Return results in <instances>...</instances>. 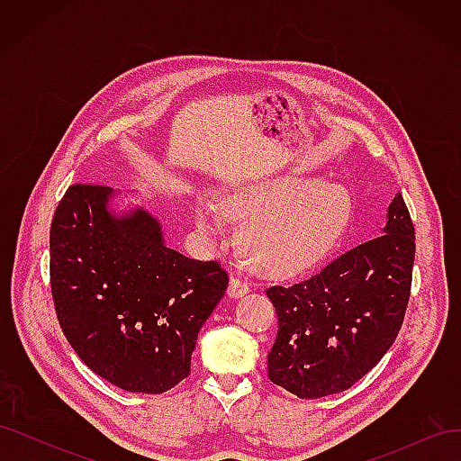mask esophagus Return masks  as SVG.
Masks as SVG:
<instances>
[{"label":"esophagus","instance_id":"obj_1","mask_svg":"<svg viewBox=\"0 0 461 461\" xmlns=\"http://www.w3.org/2000/svg\"><path fill=\"white\" fill-rule=\"evenodd\" d=\"M248 290H249L248 283L240 281V278H230V285H229L227 294H229V298H232V300H239V298H242V296L248 294Z\"/></svg>","mask_w":461,"mask_h":461}]
</instances>
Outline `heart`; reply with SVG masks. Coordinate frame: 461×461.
Listing matches in <instances>:
<instances>
[{
  "label": "heart",
  "instance_id": "1",
  "mask_svg": "<svg viewBox=\"0 0 461 461\" xmlns=\"http://www.w3.org/2000/svg\"><path fill=\"white\" fill-rule=\"evenodd\" d=\"M242 221L240 244L254 267L273 276L315 269L339 246L354 215L352 192L334 180L290 175L263 176L230 188L221 207L198 198L194 221L207 240L219 242L222 214Z\"/></svg>",
  "mask_w": 461,
  "mask_h": 461
}]
</instances>
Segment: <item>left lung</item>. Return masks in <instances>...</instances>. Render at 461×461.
Returning <instances> with one entry per match:
<instances>
[{"label": "left lung", "mask_w": 461, "mask_h": 461, "mask_svg": "<svg viewBox=\"0 0 461 461\" xmlns=\"http://www.w3.org/2000/svg\"><path fill=\"white\" fill-rule=\"evenodd\" d=\"M415 230L398 192L381 236L294 286H271L278 315L269 379L298 398H323L359 381L394 344L410 300Z\"/></svg>", "instance_id": "left-lung-1"}]
</instances>
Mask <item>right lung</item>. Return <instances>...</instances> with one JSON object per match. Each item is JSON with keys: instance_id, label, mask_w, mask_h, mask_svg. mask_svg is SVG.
Segmentation results:
<instances>
[{"instance_id": "1", "label": "right lung", "mask_w": 461, "mask_h": 461, "mask_svg": "<svg viewBox=\"0 0 461 461\" xmlns=\"http://www.w3.org/2000/svg\"><path fill=\"white\" fill-rule=\"evenodd\" d=\"M121 192L75 185L50 232L51 294L68 344L95 375L161 394L190 373L198 332L225 296L217 261L169 248L159 219Z\"/></svg>"}]
</instances>
